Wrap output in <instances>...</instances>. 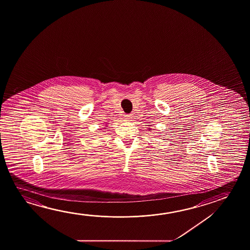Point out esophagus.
Returning <instances> with one entry per match:
<instances>
[{
  "label": "esophagus",
  "instance_id": "1",
  "mask_svg": "<svg viewBox=\"0 0 250 250\" xmlns=\"http://www.w3.org/2000/svg\"><path fill=\"white\" fill-rule=\"evenodd\" d=\"M132 117H131V114H126L125 115V119H126V120H130Z\"/></svg>",
  "mask_w": 250,
  "mask_h": 250
}]
</instances>
